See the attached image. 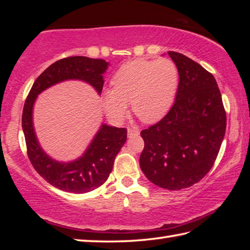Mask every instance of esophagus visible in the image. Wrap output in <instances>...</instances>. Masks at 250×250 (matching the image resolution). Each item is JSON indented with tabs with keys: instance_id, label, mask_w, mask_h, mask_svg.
Wrapping results in <instances>:
<instances>
[{
	"instance_id": "1",
	"label": "esophagus",
	"mask_w": 250,
	"mask_h": 250,
	"mask_svg": "<svg viewBox=\"0 0 250 250\" xmlns=\"http://www.w3.org/2000/svg\"><path fill=\"white\" fill-rule=\"evenodd\" d=\"M139 134H140L139 129H136V128H129V129H128V136H129V137L137 136Z\"/></svg>"
}]
</instances>
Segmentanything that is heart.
Masks as SVG:
<instances>
[{"label":"heart","mask_w":250,"mask_h":250,"mask_svg":"<svg viewBox=\"0 0 250 250\" xmlns=\"http://www.w3.org/2000/svg\"><path fill=\"white\" fill-rule=\"evenodd\" d=\"M178 70L169 59H137L121 65L113 77V88L101 93L110 119L121 120L131 103L133 113L146 124L160 120L171 108L178 88Z\"/></svg>","instance_id":"obj_1"}]
</instances>
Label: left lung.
Here are the masks:
<instances>
[{
    "mask_svg": "<svg viewBox=\"0 0 250 250\" xmlns=\"http://www.w3.org/2000/svg\"><path fill=\"white\" fill-rule=\"evenodd\" d=\"M179 83L174 105L141 132L140 166L151 183L167 190L188 188L213 167L226 133L227 117L215 77L199 63L168 51Z\"/></svg>",
    "mask_w": 250,
    "mask_h": 250,
    "instance_id": "obj_1",
    "label": "left lung"
}]
</instances>
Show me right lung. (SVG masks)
Here are the masks:
<instances>
[{
	"label": "right lung",
	"mask_w": 250,
	"mask_h": 250,
	"mask_svg": "<svg viewBox=\"0 0 250 250\" xmlns=\"http://www.w3.org/2000/svg\"><path fill=\"white\" fill-rule=\"evenodd\" d=\"M109 63L88 57H68L56 61L36 78L22 113V130L28 157L35 171L54 187L72 193H86L107 180L115 158L126 141V130L103 124L86 151L70 162L57 161L41 147L33 125V107L37 95L65 81H82L101 94L103 75Z\"/></svg>",
	"instance_id": "1"
}]
</instances>
